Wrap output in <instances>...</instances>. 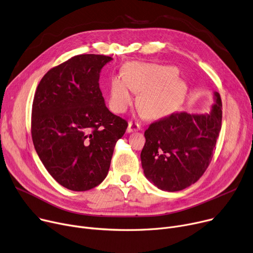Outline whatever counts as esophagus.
I'll list each match as a JSON object with an SVG mask.
<instances>
[{"label":"esophagus","mask_w":253,"mask_h":253,"mask_svg":"<svg viewBox=\"0 0 253 253\" xmlns=\"http://www.w3.org/2000/svg\"><path fill=\"white\" fill-rule=\"evenodd\" d=\"M140 124L137 123V122H133V121H130L129 124H128V128H127V131L130 133V132H134V131H138L140 130Z\"/></svg>","instance_id":"obj_1"}]
</instances>
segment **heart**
Instances as JSON below:
<instances>
[{
    "label": "heart",
    "mask_w": 253,
    "mask_h": 253,
    "mask_svg": "<svg viewBox=\"0 0 253 253\" xmlns=\"http://www.w3.org/2000/svg\"><path fill=\"white\" fill-rule=\"evenodd\" d=\"M178 70L171 66L131 63L124 77L112 79L110 106L115 113H124L134 102V90L142 91L139 105L151 118L172 114L183 94V84L177 79Z\"/></svg>",
    "instance_id": "obj_1"
}]
</instances>
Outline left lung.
I'll use <instances>...</instances> for the list:
<instances>
[{
  "label": "left lung",
  "mask_w": 253,
  "mask_h": 253,
  "mask_svg": "<svg viewBox=\"0 0 253 253\" xmlns=\"http://www.w3.org/2000/svg\"><path fill=\"white\" fill-rule=\"evenodd\" d=\"M209 115L175 112L151 123L144 132L141 164L145 177L165 191H179L204 175L222 127V100L217 92Z\"/></svg>",
  "instance_id": "left-lung-1"
}]
</instances>
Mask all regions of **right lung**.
<instances>
[{"mask_svg":"<svg viewBox=\"0 0 253 253\" xmlns=\"http://www.w3.org/2000/svg\"><path fill=\"white\" fill-rule=\"evenodd\" d=\"M111 60L74 56L48 70L35 93L33 145L50 176L69 190L86 191L104 181L128 127L109 111L99 88V72Z\"/></svg>","mask_w":253,"mask_h":253,"instance_id":"right-lung-1","label":"right lung"}]
</instances>
